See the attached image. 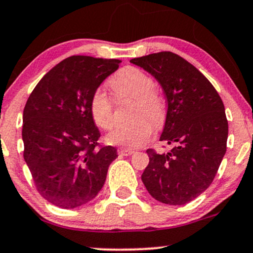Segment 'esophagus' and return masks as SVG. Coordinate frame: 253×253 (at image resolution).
Masks as SVG:
<instances>
[{
	"label": "esophagus",
	"instance_id": "34e87169",
	"mask_svg": "<svg viewBox=\"0 0 253 253\" xmlns=\"http://www.w3.org/2000/svg\"><path fill=\"white\" fill-rule=\"evenodd\" d=\"M118 153L121 156H130L134 153V151L133 150H129V149H119L118 150Z\"/></svg>",
	"mask_w": 253,
	"mask_h": 253
}]
</instances>
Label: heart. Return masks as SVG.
I'll list each match as a JSON object with an SVG mask.
<instances>
[{"label": "heart", "instance_id": "heart-1", "mask_svg": "<svg viewBox=\"0 0 253 253\" xmlns=\"http://www.w3.org/2000/svg\"><path fill=\"white\" fill-rule=\"evenodd\" d=\"M108 84L118 100H134L132 119L135 121L127 126L115 127L106 136L107 143L127 149L143 146L153 135L152 124L161 126L165 119L164 100L155 88V81L141 69L125 66L109 78ZM89 112L97 127L102 129L112 128L114 124V103L104 90L96 89L92 92L89 101Z\"/></svg>", "mask_w": 253, "mask_h": 253}]
</instances>
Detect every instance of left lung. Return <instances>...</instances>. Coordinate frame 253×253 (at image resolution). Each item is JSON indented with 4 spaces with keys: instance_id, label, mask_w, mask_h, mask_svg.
Instances as JSON below:
<instances>
[{
    "instance_id": "1",
    "label": "left lung",
    "mask_w": 253,
    "mask_h": 253,
    "mask_svg": "<svg viewBox=\"0 0 253 253\" xmlns=\"http://www.w3.org/2000/svg\"><path fill=\"white\" fill-rule=\"evenodd\" d=\"M130 62L161 83L168 103L161 140L173 145L163 155L146 151L150 162L141 179L157 201L185 205L211 184L226 153L228 123L222 100L203 74L172 52Z\"/></svg>"
}]
</instances>
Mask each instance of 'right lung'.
I'll return each mask as SVG.
<instances>
[{"instance_id":"obj_1","label":"right lung","mask_w":253,"mask_h":253,"mask_svg":"<svg viewBox=\"0 0 253 253\" xmlns=\"http://www.w3.org/2000/svg\"><path fill=\"white\" fill-rule=\"evenodd\" d=\"M119 59L65 58L43 76L24 109V158L37 190L60 208H76L102 189L117 149L98 143L89 101Z\"/></svg>"}]
</instances>
